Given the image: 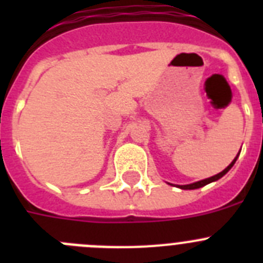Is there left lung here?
Here are the masks:
<instances>
[{"label":"left lung","instance_id":"8db88e82","mask_svg":"<svg viewBox=\"0 0 263 263\" xmlns=\"http://www.w3.org/2000/svg\"><path fill=\"white\" fill-rule=\"evenodd\" d=\"M237 158H238V154H237V157L234 158L233 160H232V163L229 164V166H228L227 168H225V170H222L221 173H218L217 175H215V176H211V178H208V179H204V180H199V182H195V183H192V184L178 185V187H179V188H182V190H196V188L204 187V185L210 184V183H212V182H216V180H218V179H220V178H222V176H224L225 174H227L228 171H229V170L232 168V167H233V164L236 163Z\"/></svg>","mask_w":263,"mask_h":263}]
</instances>
